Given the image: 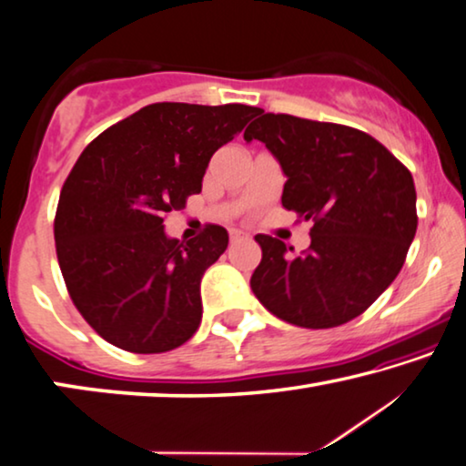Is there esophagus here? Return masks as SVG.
<instances>
[{
	"instance_id": "esophagus-1",
	"label": "esophagus",
	"mask_w": 466,
	"mask_h": 466,
	"mask_svg": "<svg viewBox=\"0 0 466 466\" xmlns=\"http://www.w3.org/2000/svg\"><path fill=\"white\" fill-rule=\"evenodd\" d=\"M245 238H248V234L240 232V230H230V240L232 242H238V240H245Z\"/></svg>"
}]
</instances>
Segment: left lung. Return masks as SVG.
Returning <instances> with one entry per match:
<instances>
[{
	"label": "left lung",
	"instance_id": "left-lung-1",
	"mask_svg": "<svg viewBox=\"0 0 466 466\" xmlns=\"http://www.w3.org/2000/svg\"><path fill=\"white\" fill-rule=\"evenodd\" d=\"M259 140L287 177L282 207L314 221L309 248L257 234L261 263L251 289L263 308L303 329H332L385 293L416 234L412 173L364 131L293 115L257 113Z\"/></svg>",
	"mask_w": 466,
	"mask_h": 466
}]
</instances>
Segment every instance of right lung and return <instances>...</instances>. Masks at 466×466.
<instances>
[{
  "label": "right lung",
  "instance_id": "obj_1",
  "mask_svg": "<svg viewBox=\"0 0 466 466\" xmlns=\"http://www.w3.org/2000/svg\"><path fill=\"white\" fill-rule=\"evenodd\" d=\"M257 113L245 104H150L81 152L62 186L54 238L71 299L104 341L163 353L197 332L200 278L230 238L221 226L171 238L163 218L200 192L213 152Z\"/></svg>",
  "mask_w": 466,
  "mask_h": 466
}]
</instances>
